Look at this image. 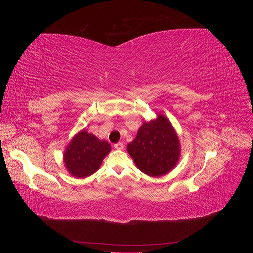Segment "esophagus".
<instances>
[{
	"label": "esophagus",
	"mask_w": 253,
	"mask_h": 253,
	"mask_svg": "<svg viewBox=\"0 0 253 253\" xmlns=\"http://www.w3.org/2000/svg\"><path fill=\"white\" fill-rule=\"evenodd\" d=\"M114 148L117 149V150H124V143L122 142H117L114 144Z\"/></svg>",
	"instance_id": "obj_1"
}]
</instances>
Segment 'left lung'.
<instances>
[{"instance_id":"1","label":"left lung","mask_w":253,"mask_h":253,"mask_svg":"<svg viewBox=\"0 0 253 253\" xmlns=\"http://www.w3.org/2000/svg\"><path fill=\"white\" fill-rule=\"evenodd\" d=\"M127 152L138 169L152 177L170 172L180 156V144L171 122L159 114L143 122L136 138L127 144Z\"/></svg>"}]
</instances>
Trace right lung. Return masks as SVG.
I'll return each instance as SVG.
<instances>
[{
	"mask_svg": "<svg viewBox=\"0 0 253 253\" xmlns=\"http://www.w3.org/2000/svg\"><path fill=\"white\" fill-rule=\"evenodd\" d=\"M109 142L98 139L85 129L76 135L64 152V164L67 171L77 178L94 174L100 168L103 158L109 154Z\"/></svg>",
	"mask_w": 253,
	"mask_h": 253,
	"instance_id": "right-lung-1",
	"label": "right lung"
}]
</instances>
